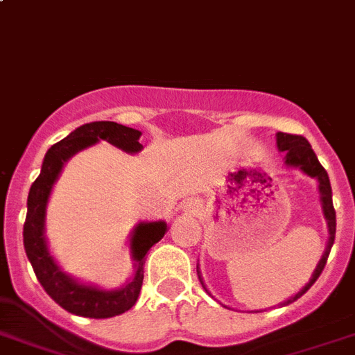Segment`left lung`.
<instances>
[{"mask_svg": "<svg viewBox=\"0 0 355 355\" xmlns=\"http://www.w3.org/2000/svg\"><path fill=\"white\" fill-rule=\"evenodd\" d=\"M278 148L282 151L287 153L285 157V162L288 166H296V168L303 169L306 175H311V177H315L320 180V193H321V202H323V211H324V216L329 220V245H327V251H324L323 258L320 260L318 267H315L314 274H312L311 282L305 285V287L293 297V300H288L287 303L284 305H288V303L296 302L297 297H302L303 294L315 284V279L320 278V274L323 272L324 265H327V258L330 254V249H332V243H334V238H336V209H334V204H332V187H330V180H329V175L324 171V168L320 164L318 157H315L314 150H312V146L309 144L303 135H293V133H278ZM200 278V276H198ZM202 282V279H200Z\"/></svg>", "mask_w": 355, "mask_h": 355, "instance_id": "1", "label": "left lung"}]
</instances>
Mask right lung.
Returning a JSON list of instances; mask_svg holds the SVG:
<instances>
[{
  "mask_svg": "<svg viewBox=\"0 0 355 355\" xmlns=\"http://www.w3.org/2000/svg\"><path fill=\"white\" fill-rule=\"evenodd\" d=\"M139 137H141L139 130L110 121L90 122V124L77 128L76 132H71L67 139L55 142L46 151L40 177L35 178L31 186L28 202H26L28 211H26L25 225H23L25 252L31 260L32 269L40 279V284L43 285L44 293L49 294L59 306H62L64 311L71 312V314L103 320V318H113V315L130 311L141 294L146 254L155 243L162 240V236L168 231V225L164 222L139 223V227L135 229V234L132 238L133 258L137 260L135 276L121 291L103 293L97 288L76 284L73 279L64 276L59 270L58 265L53 263L43 236L44 207H46L50 189H52L53 182L61 171L62 164L86 146L95 144L99 139H103V141L112 142L113 146H117L128 153H137V151L142 150Z\"/></svg>",
  "mask_w": 355,
  "mask_h": 355,
  "instance_id": "1",
  "label": "right lung"
}]
</instances>
